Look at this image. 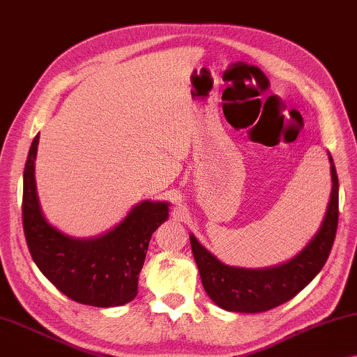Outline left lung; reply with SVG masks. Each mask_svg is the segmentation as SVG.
<instances>
[{
	"mask_svg": "<svg viewBox=\"0 0 357 357\" xmlns=\"http://www.w3.org/2000/svg\"><path fill=\"white\" fill-rule=\"evenodd\" d=\"M332 193L319 231L292 260L265 270L233 268L215 259L190 234L191 250L202 286L215 305L227 311L263 312L294 298L322 270L331 254L338 227V177L332 156Z\"/></svg>",
	"mask_w": 357,
	"mask_h": 357,
	"instance_id": "obj_1",
	"label": "left lung"
}]
</instances>
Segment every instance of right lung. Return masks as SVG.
Listing matches in <instances>:
<instances>
[{"label":"right lung","instance_id":"1","mask_svg":"<svg viewBox=\"0 0 357 357\" xmlns=\"http://www.w3.org/2000/svg\"><path fill=\"white\" fill-rule=\"evenodd\" d=\"M38 134L24 171L22 222L26 245L40 271L68 298L109 308L135 298L151 234L169 217L167 202L144 201L112 231L75 239L51 227L43 215L35 183Z\"/></svg>","mask_w":357,"mask_h":357}]
</instances>
